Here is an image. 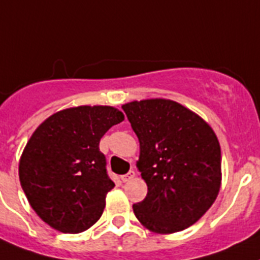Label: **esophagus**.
Masks as SVG:
<instances>
[{
    "mask_svg": "<svg viewBox=\"0 0 260 260\" xmlns=\"http://www.w3.org/2000/svg\"><path fill=\"white\" fill-rule=\"evenodd\" d=\"M134 177H135V171H129L126 174H123V176L120 177V180L123 181V182H126V181L132 180Z\"/></svg>",
    "mask_w": 260,
    "mask_h": 260,
    "instance_id": "1",
    "label": "esophagus"
}]
</instances>
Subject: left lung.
<instances>
[{
    "mask_svg": "<svg viewBox=\"0 0 260 260\" xmlns=\"http://www.w3.org/2000/svg\"><path fill=\"white\" fill-rule=\"evenodd\" d=\"M140 141L137 168L147 197L134 205L147 229L171 234L189 228L209 210L221 187V147L214 131L173 100L124 104Z\"/></svg>",
    "mask_w": 260,
    "mask_h": 260,
    "instance_id": "obj_1",
    "label": "left lung"
}]
</instances>
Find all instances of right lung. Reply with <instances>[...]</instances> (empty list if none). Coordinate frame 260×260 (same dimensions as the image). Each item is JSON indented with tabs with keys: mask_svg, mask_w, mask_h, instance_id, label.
<instances>
[{
	"mask_svg": "<svg viewBox=\"0 0 260 260\" xmlns=\"http://www.w3.org/2000/svg\"><path fill=\"white\" fill-rule=\"evenodd\" d=\"M123 120L113 107L82 106L54 113L37 128L19 161V181L42 221L76 234L102 217L115 184L99 143Z\"/></svg>",
	"mask_w": 260,
	"mask_h": 260,
	"instance_id": "add662e5",
	"label": "right lung"
}]
</instances>
